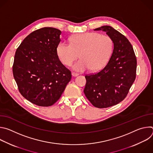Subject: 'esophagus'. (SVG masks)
Masks as SVG:
<instances>
[{
    "instance_id": "34e87169",
    "label": "esophagus",
    "mask_w": 153,
    "mask_h": 153,
    "mask_svg": "<svg viewBox=\"0 0 153 153\" xmlns=\"http://www.w3.org/2000/svg\"><path fill=\"white\" fill-rule=\"evenodd\" d=\"M79 75V74H77V73H72V76H73V77H76V76H77Z\"/></svg>"
}]
</instances>
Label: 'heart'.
Returning a JSON list of instances; mask_svg holds the SVG:
<instances>
[{
	"label": "heart",
	"instance_id": "b5f03b06",
	"mask_svg": "<svg viewBox=\"0 0 153 153\" xmlns=\"http://www.w3.org/2000/svg\"><path fill=\"white\" fill-rule=\"evenodd\" d=\"M113 50L112 38L94 32L76 34L71 39V43L61 41L56 48L59 59L67 66H70L80 53L81 59L73 66L79 72L100 70L110 60Z\"/></svg>",
	"mask_w": 153,
	"mask_h": 153
}]
</instances>
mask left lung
<instances>
[{"label":"left lung","mask_w":153,"mask_h":153,"mask_svg":"<svg viewBox=\"0 0 153 153\" xmlns=\"http://www.w3.org/2000/svg\"><path fill=\"white\" fill-rule=\"evenodd\" d=\"M114 43L112 55L106 66L95 74L86 75L83 92L93 106L105 108L115 105L127 96L136 76L137 59L128 39L110 26H102Z\"/></svg>","instance_id":"8db88e82"}]
</instances>
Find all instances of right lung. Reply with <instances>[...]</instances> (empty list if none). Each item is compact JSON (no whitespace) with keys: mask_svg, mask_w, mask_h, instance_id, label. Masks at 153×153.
I'll return each instance as SVG.
<instances>
[{"mask_svg":"<svg viewBox=\"0 0 153 153\" xmlns=\"http://www.w3.org/2000/svg\"><path fill=\"white\" fill-rule=\"evenodd\" d=\"M61 33L51 27L37 30L24 39L15 53L13 73L19 91L40 106L55 103L71 79L56 52Z\"/></svg>","mask_w":153,"mask_h":153,"instance_id":"1","label":"right lung"}]
</instances>
